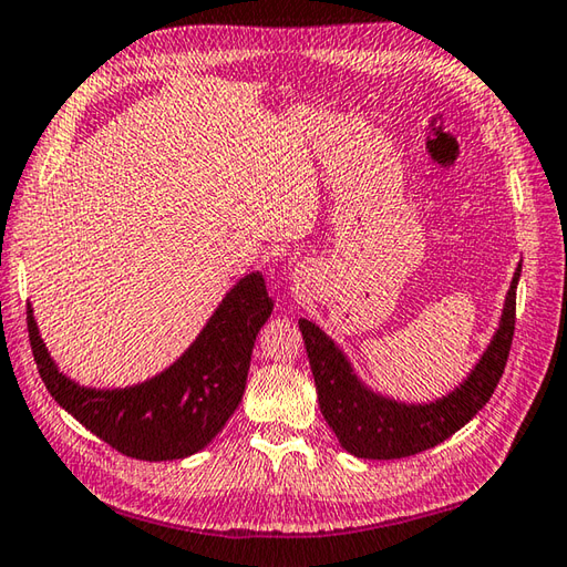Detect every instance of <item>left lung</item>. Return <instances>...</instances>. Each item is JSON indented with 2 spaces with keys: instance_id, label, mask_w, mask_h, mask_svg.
<instances>
[{
  "instance_id": "1",
  "label": "left lung",
  "mask_w": 567,
  "mask_h": 567,
  "mask_svg": "<svg viewBox=\"0 0 567 567\" xmlns=\"http://www.w3.org/2000/svg\"><path fill=\"white\" fill-rule=\"evenodd\" d=\"M519 275L522 265L512 277L499 329L492 336L483 358L470 370L461 388L429 404L394 402L368 390L341 348L317 323L299 319L311 375L317 382L319 409L348 453L370 461H394L421 453L453 436L489 402L509 358Z\"/></svg>"
}]
</instances>
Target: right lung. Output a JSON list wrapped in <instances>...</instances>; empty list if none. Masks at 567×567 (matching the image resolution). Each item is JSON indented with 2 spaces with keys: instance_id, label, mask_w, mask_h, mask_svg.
Returning a JSON list of instances; mask_svg holds the SVG:
<instances>
[{
  "instance_id": "add662e5",
  "label": "right lung",
  "mask_w": 567,
  "mask_h": 567,
  "mask_svg": "<svg viewBox=\"0 0 567 567\" xmlns=\"http://www.w3.org/2000/svg\"><path fill=\"white\" fill-rule=\"evenodd\" d=\"M272 311L260 272L231 287L207 327L171 368L122 390L82 388L58 370L27 309L29 341L53 400L84 429L136 461H177L202 451L244 396L252 343Z\"/></svg>"
}]
</instances>
